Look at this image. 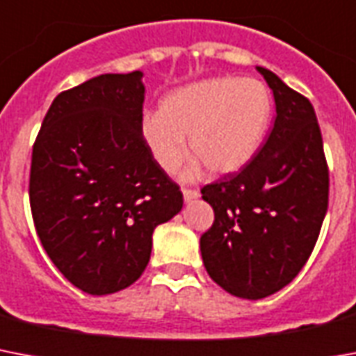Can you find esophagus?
Instances as JSON below:
<instances>
[{"instance_id":"1","label":"esophagus","mask_w":356,"mask_h":356,"mask_svg":"<svg viewBox=\"0 0 356 356\" xmlns=\"http://www.w3.org/2000/svg\"><path fill=\"white\" fill-rule=\"evenodd\" d=\"M181 193H184V200L186 202H193L200 196V193L196 191V189H187V187L186 189H181Z\"/></svg>"}]
</instances>
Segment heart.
<instances>
[{
    "mask_svg": "<svg viewBox=\"0 0 356 356\" xmlns=\"http://www.w3.org/2000/svg\"><path fill=\"white\" fill-rule=\"evenodd\" d=\"M272 115L268 88L257 79L213 76L165 95L160 110L141 115L139 132L152 160L175 172L191 152L215 175L248 165L263 143ZM195 161L187 176L200 175Z\"/></svg>",
    "mask_w": 356,
    "mask_h": 356,
    "instance_id": "b5f03b06",
    "label": "heart"
}]
</instances>
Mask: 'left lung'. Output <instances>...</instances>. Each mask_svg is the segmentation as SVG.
I'll return each instance as SVG.
<instances>
[{
    "label": "left lung",
    "mask_w": 356,
    "mask_h": 356,
    "mask_svg": "<svg viewBox=\"0 0 356 356\" xmlns=\"http://www.w3.org/2000/svg\"><path fill=\"white\" fill-rule=\"evenodd\" d=\"M275 121L235 175L202 187L213 226L200 237L207 274L226 292L261 300L294 280L311 257L329 204V167L311 101L272 71Z\"/></svg>",
    "instance_id": "1"
}]
</instances>
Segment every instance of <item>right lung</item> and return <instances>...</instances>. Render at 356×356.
Listing matches in <instances>:
<instances>
[{
    "label": "right lung",
    "instance_id": "1",
    "mask_svg": "<svg viewBox=\"0 0 356 356\" xmlns=\"http://www.w3.org/2000/svg\"><path fill=\"white\" fill-rule=\"evenodd\" d=\"M143 73H106L58 93L33 145L29 202L65 280L106 296L143 274L152 232L184 206L145 145Z\"/></svg>",
    "mask_w": 356,
    "mask_h": 356
}]
</instances>
